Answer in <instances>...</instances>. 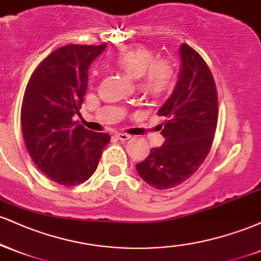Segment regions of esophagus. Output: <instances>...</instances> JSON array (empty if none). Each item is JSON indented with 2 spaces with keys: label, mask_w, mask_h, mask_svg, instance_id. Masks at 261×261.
Masks as SVG:
<instances>
[{
  "label": "esophagus",
  "mask_w": 261,
  "mask_h": 261,
  "mask_svg": "<svg viewBox=\"0 0 261 261\" xmlns=\"http://www.w3.org/2000/svg\"><path fill=\"white\" fill-rule=\"evenodd\" d=\"M115 137L118 140H121V141H126V140H128L130 139V135L128 134H124V133H119V134H115Z\"/></svg>",
  "instance_id": "34e87169"
}]
</instances>
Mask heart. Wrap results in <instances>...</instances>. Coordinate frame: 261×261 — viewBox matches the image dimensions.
I'll return each instance as SVG.
<instances>
[{"label": "heart", "instance_id": "heart-1", "mask_svg": "<svg viewBox=\"0 0 261 261\" xmlns=\"http://www.w3.org/2000/svg\"><path fill=\"white\" fill-rule=\"evenodd\" d=\"M112 61L134 80H140V89L149 97H163L174 87V64L169 60L158 59L157 53L149 47H126L116 53Z\"/></svg>", "mask_w": 261, "mask_h": 261}]
</instances>
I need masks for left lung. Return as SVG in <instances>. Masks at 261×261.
Listing matches in <instances>:
<instances>
[{
	"label": "left lung",
	"mask_w": 261,
	"mask_h": 261,
	"mask_svg": "<svg viewBox=\"0 0 261 261\" xmlns=\"http://www.w3.org/2000/svg\"><path fill=\"white\" fill-rule=\"evenodd\" d=\"M179 54L178 82L158 110L167 118L161 133L164 143L136 164L141 178L160 190L174 188L196 172L207 157L217 126V89L207 64L185 43Z\"/></svg>",
	"instance_id": "1"
}]
</instances>
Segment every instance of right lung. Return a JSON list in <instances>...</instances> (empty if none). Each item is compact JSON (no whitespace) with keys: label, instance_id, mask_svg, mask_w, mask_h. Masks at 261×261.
<instances>
[{"label":"right lung","instance_id":"add662e5","mask_svg":"<svg viewBox=\"0 0 261 261\" xmlns=\"http://www.w3.org/2000/svg\"><path fill=\"white\" fill-rule=\"evenodd\" d=\"M107 44L66 45L39 64L27 85L20 110L24 142L47 178L65 187L86 181L97 169L110 136L73 121L81 115L88 68Z\"/></svg>","mask_w":261,"mask_h":261}]
</instances>
